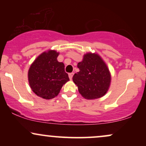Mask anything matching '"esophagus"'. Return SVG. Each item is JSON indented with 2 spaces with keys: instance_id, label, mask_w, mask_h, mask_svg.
I'll list each match as a JSON object with an SVG mask.
<instances>
[{
  "instance_id": "34e87169",
  "label": "esophagus",
  "mask_w": 146,
  "mask_h": 146,
  "mask_svg": "<svg viewBox=\"0 0 146 146\" xmlns=\"http://www.w3.org/2000/svg\"><path fill=\"white\" fill-rule=\"evenodd\" d=\"M73 73H71L68 74V77H69L70 80H72V78H73Z\"/></svg>"
}]
</instances>
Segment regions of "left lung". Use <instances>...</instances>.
Segmentation results:
<instances>
[{
	"mask_svg": "<svg viewBox=\"0 0 146 146\" xmlns=\"http://www.w3.org/2000/svg\"><path fill=\"white\" fill-rule=\"evenodd\" d=\"M78 67L80 71L73 75V81L82 96L95 100L105 95L110 86L111 75L101 56L97 53H87Z\"/></svg>",
	"mask_w": 146,
	"mask_h": 146,
	"instance_id": "obj_1",
	"label": "left lung"
}]
</instances>
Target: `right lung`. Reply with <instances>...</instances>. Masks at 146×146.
Returning <instances> with one entry per match:
<instances>
[{"label":"right lung","mask_w":146,"mask_h":146,"mask_svg":"<svg viewBox=\"0 0 146 146\" xmlns=\"http://www.w3.org/2000/svg\"><path fill=\"white\" fill-rule=\"evenodd\" d=\"M58 56L59 53L55 50H48L37 57L30 66L28 71L29 86L40 98H54L69 80L64 63L57 60Z\"/></svg>","instance_id":"right-lung-1"}]
</instances>
